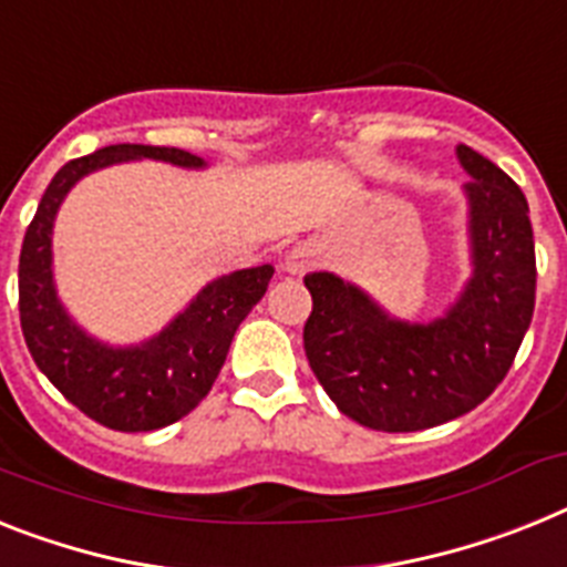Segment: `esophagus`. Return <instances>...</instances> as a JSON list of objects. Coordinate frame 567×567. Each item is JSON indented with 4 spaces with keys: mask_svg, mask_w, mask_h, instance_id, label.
I'll list each match as a JSON object with an SVG mask.
<instances>
[{
    "mask_svg": "<svg viewBox=\"0 0 567 567\" xmlns=\"http://www.w3.org/2000/svg\"><path fill=\"white\" fill-rule=\"evenodd\" d=\"M318 260V251L312 244H298L295 249L287 251V260H284V269H287L289 275H303L309 272L312 266H316Z\"/></svg>",
    "mask_w": 567,
    "mask_h": 567,
    "instance_id": "esophagus-1",
    "label": "esophagus"
}]
</instances>
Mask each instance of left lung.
Masks as SVG:
<instances>
[{"label": "left lung", "mask_w": 567, "mask_h": 567, "mask_svg": "<svg viewBox=\"0 0 567 567\" xmlns=\"http://www.w3.org/2000/svg\"><path fill=\"white\" fill-rule=\"evenodd\" d=\"M471 174L473 278L447 316L399 323L330 272L307 275L312 312L303 350L316 379L352 422L415 433L471 413L502 384L536 301L527 200L496 163L458 145Z\"/></svg>", "instance_id": "obj_1"}]
</instances>
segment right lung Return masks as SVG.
<instances>
[{"instance_id": "1", "label": "right lung", "mask_w": 567, "mask_h": 567, "mask_svg": "<svg viewBox=\"0 0 567 567\" xmlns=\"http://www.w3.org/2000/svg\"><path fill=\"white\" fill-rule=\"evenodd\" d=\"M154 157L203 166L174 145H105L53 174L19 251V323L33 361L76 410L109 430L145 433L181 422L206 399L235 330L264 298L272 266L240 269L197 295L166 332L137 350H109L82 336L62 312L51 280V226L68 188L82 174L120 159Z\"/></svg>"}]
</instances>
